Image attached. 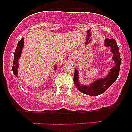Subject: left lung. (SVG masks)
I'll list each match as a JSON object with an SVG mask.
<instances>
[{
    "instance_id": "obj_1",
    "label": "left lung",
    "mask_w": 132,
    "mask_h": 132,
    "mask_svg": "<svg viewBox=\"0 0 132 132\" xmlns=\"http://www.w3.org/2000/svg\"><path fill=\"white\" fill-rule=\"evenodd\" d=\"M105 45L107 47H111V52L113 53L112 59L115 61L114 67L110 70L108 75L106 78L100 79L94 81L90 86H84L80 85L78 82V72L76 69L75 70L73 80L77 88L81 93L90 96H97L101 94L109 88L117 79L120 72V55L119 52L118 46L117 45L116 40L114 39L106 38L105 39Z\"/></svg>"
}]
</instances>
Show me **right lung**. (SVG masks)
<instances>
[{
    "instance_id": "1",
    "label": "right lung",
    "mask_w": 132,
    "mask_h": 132,
    "mask_svg": "<svg viewBox=\"0 0 132 132\" xmlns=\"http://www.w3.org/2000/svg\"><path fill=\"white\" fill-rule=\"evenodd\" d=\"M24 46V39L22 38L21 40H20L18 43L17 47H16V50L14 52V61H13V66H12V71L14 74L18 77V71H17V69L18 67V59L20 57L21 53H22V50ZM57 67H55V68Z\"/></svg>"
}]
</instances>
